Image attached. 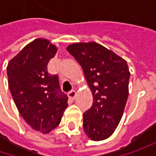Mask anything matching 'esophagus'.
I'll list each match as a JSON object with an SVG mask.
<instances>
[{
  "label": "esophagus",
  "instance_id": "1",
  "mask_svg": "<svg viewBox=\"0 0 156 156\" xmlns=\"http://www.w3.org/2000/svg\"><path fill=\"white\" fill-rule=\"evenodd\" d=\"M76 95H77V93H76V91H75V90H71V91L69 93V98H71V99H73V100L75 99Z\"/></svg>",
  "mask_w": 156,
  "mask_h": 156
}]
</instances>
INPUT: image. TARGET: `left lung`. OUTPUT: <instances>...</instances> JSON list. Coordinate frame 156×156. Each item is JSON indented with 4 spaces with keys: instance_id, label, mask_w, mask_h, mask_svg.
Instances as JSON below:
<instances>
[{
    "instance_id": "8db88e82",
    "label": "left lung",
    "mask_w": 156,
    "mask_h": 156,
    "mask_svg": "<svg viewBox=\"0 0 156 156\" xmlns=\"http://www.w3.org/2000/svg\"><path fill=\"white\" fill-rule=\"evenodd\" d=\"M82 68L93 95V105L83 114V129L92 141H103L121 122L129 96L130 77L127 62L97 42L67 47Z\"/></svg>"
}]
</instances>
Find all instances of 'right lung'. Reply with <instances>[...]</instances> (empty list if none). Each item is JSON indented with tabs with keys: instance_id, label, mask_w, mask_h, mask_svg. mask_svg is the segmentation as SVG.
<instances>
[{
	"instance_id": "obj_1",
	"label": "right lung",
	"mask_w": 156,
	"mask_h": 156,
	"mask_svg": "<svg viewBox=\"0 0 156 156\" xmlns=\"http://www.w3.org/2000/svg\"><path fill=\"white\" fill-rule=\"evenodd\" d=\"M58 48L50 41L37 38L8 63V82L16 108L34 130L48 134L61 122L68 96L60 90L57 75L48 73V62Z\"/></svg>"
}]
</instances>
